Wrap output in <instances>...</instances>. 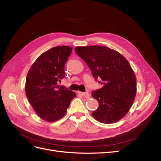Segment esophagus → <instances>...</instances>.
I'll return each mask as SVG.
<instances>
[{
    "mask_svg": "<svg viewBox=\"0 0 161 161\" xmlns=\"http://www.w3.org/2000/svg\"><path fill=\"white\" fill-rule=\"evenodd\" d=\"M78 93H79L80 95H81V96L83 97L84 98H85V99H88V98H89V92H80V91H79V92H78Z\"/></svg>",
    "mask_w": 161,
    "mask_h": 161,
    "instance_id": "esophagus-1",
    "label": "esophagus"
}]
</instances>
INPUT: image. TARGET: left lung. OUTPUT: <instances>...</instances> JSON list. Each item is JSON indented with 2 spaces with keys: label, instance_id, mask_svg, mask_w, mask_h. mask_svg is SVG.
<instances>
[{
  "label": "left lung",
  "instance_id": "8db88e82",
  "mask_svg": "<svg viewBox=\"0 0 161 161\" xmlns=\"http://www.w3.org/2000/svg\"><path fill=\"white\" fill-rule=\"evenodd\" d=\"M77 55L103 87L92 91L99 108L92 113L103 124L120 120L128 113L136 95V80L128 61L118 52L103 46L76 47Z\"/></svg>",
  "mask_w": 161,
  "mask_h": 161
}]
</instances>
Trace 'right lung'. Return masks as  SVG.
I'll return each mask as SVG.
<instances>
[{
    "label": "right lung",
    "mask_w": 161,
    "mask_h": 161,
    "mask_svg": "<svg viewBox=\"0 0 161 161\" xmlns=\"http://www.w3.org/2000/svg\"><path fill=\"white\" fill-rule=\"evenodd\" d=\"M70 46H56L43 53L29 70L25 83L28 101L42 119L53 122L66 114L76 93L57 86L65 77L64 66L72 53Z\"/></svg>",
    "instance_id": "add662e5"
}]
</instances>
